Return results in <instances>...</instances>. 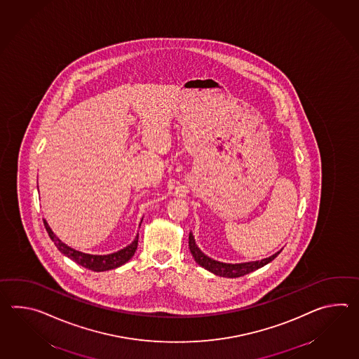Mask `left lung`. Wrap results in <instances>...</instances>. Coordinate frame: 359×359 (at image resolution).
Returning <instances> with one entry per match:
<instances>
[{
  "mask_svg": "<svg viewBox=\"0 0 359 359\" xmlns=\"http://www.w3.org/2000/svg\"><path fill=\"white\" fill-rule=\"evenodd\" d=\"M189 250H191V255L194 257V260L203 266L205 269L214 273L216 276H220V277H228V278H237V277H242L245 274H248L251 271H256L259 268H262L264 265H266L268 263H271L273 259H276L278 256V251L277 254L269 256L266 259L263 260H259V262H251V263H242V264H225L220 263V262H216L210 259L208 256L205 255L196 245L194 238L191 236V233H189Z\"/></svg>",
  "mask_w": 359,
  "mask_h": 359,
  "instance_id": "obj_1",
  "label": "left lung"
}]
</instances>
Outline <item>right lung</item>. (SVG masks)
Wrapping results in <instances>:
<instances>
[{
    "label": "right lung",
    "instance_id": "add662e5",
    "mask_svg": "<svg viewBox=\"0 0 359 359\" xmlns=\"http://www.w3.org/2000/svg\"><path fill=\"white\" fill-rule=\"evenodd\" d=\"M43 225L46 228L48 233V237L54 242L56 248L64 254L68 256L69 259H72L74 263L80 264L83 268H88L90 271H109V269H114L117 266H121L123 264L128 262L134 254H135L136 248H137V239H139V234L136 236L134 242L131 245H128V248L117 251L114 254H109V255H90V254H83L80 251H76L73 248L64 245L63 242L59 238H56L55 234L50 229L46 220H43Z\"/></svg>",
    "mask_w": 359,
    "mask_h": 359
}]
</instances>
